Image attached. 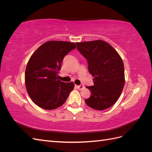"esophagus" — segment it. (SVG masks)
I'll return each instance as SVG.
<instances>
[{
    "instance_id": "1",
    "label": "esophagus",
    "mask_w": 152,
    "mask_h": 152,
    "mask_svg": "<svg viewBox=\"0 0 152 152\" xmlns=\"http://www.w3.org/2000/svg\"><path fill=\"white\" fill-rule=\"evenodd\" d=\"M77 88L79 90H82V89L84 88V86L83 85H80V86H76Z\"/></svg>"
}]
</instances>
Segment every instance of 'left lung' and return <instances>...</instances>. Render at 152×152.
Here are the masks:
<instances>
[{"instance_id":"1","label":"left lung","mask_w":152,"mask_h":152,"mask_svg":"<svg viewBox=\"0 0 152 152\" xmlns=\"http://www.w3.org/2000/svg\"><path fill=\"white\" fill-rule=\"evenodd\" d=\"M77 48L87 59L89 73L94 77V85L87 86L91 93L86 104L98 110H106L117 102L124 84L122 59L114 48L98 40L77 42Z\"/></svg>"}]
</instances>
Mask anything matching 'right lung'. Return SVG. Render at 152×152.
I'll return each instance as SVG.
<instances>
[{
	"label": "right lung",
	"instance_id": "1",
	"mask_svg": "<svg viewBox=\"0 0 152 152\" xmlns=\"http://www.w3.org/2000/svg\"><path fill=\"white\" fill-rule=\"evenodd\" d=\"M75 48L73 42L48 41L31 55L25 70V85L30 98L39 107L53 110L66 102L75 85L61 82L57 76L64 57Z\"/></svg>",
	"mask_w": 152,
	"mask_h": 152
}]
</instances>
